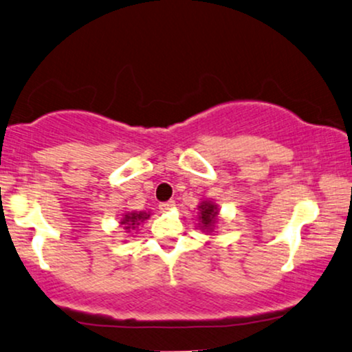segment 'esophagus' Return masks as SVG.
Instances as JSON below:
<instances>
[{
    "instance_id": "esophagus-1",
    "label": "esophagus",
    "mask_w": 352,
    "mask_h": 352,
    "mask_svg": "<svg viewBox=\"0 0 352 352\" xmlns=\"http://www.w3.org/2000/svg\"><path fill=\"white\" fill-rule=\"evenodd\" d=\"M173 206H175V203H173V201H166V203L159 204V209L166 212V211H170V209H172Z\"/></svg>"
}]
</instances>
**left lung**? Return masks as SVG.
Wrapping results in <instances>:
<instances>
[{"label":"left lung","instance_id":"1","mask_svg":"<svg viewBox=\"0 0 352 352\" xmlns=\"http://www.w3.org/2000/svg\"><path fill=\"white\" fill-rule=\"evenodd\" d=\"M217 221H219V208L214 201L206 199L201 201L198 206V228L203 232L211 234L214 230Z\"/></svg>","mask_w":352,"mask_h":352}]
</instances>
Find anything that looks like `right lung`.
Masks as SVG:
<instances>
[{
	"label": "right lung",
	"instance_id": "right-lung-1",
	"mask_svg": "<svg viewBox=\"0 0 352 352\" xmlns=\"http://www.w3.org/2000/svg\"><path fill=\"white\" fill-rule=\"evenodd\" d=\"M149 211H126L122 214L120 226H123V229L126 232H131V230H136L140 228V224H143L146 219H149Z\"/></svg>",
	"mask_w": 352,
	"mask_h": 352
}]
</instances>
